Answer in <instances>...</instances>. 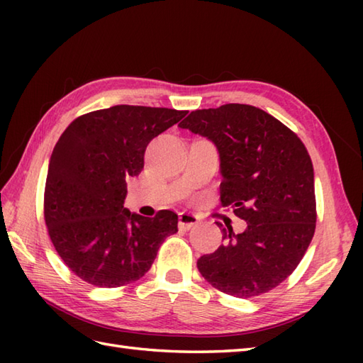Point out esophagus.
Listing matches in <instances>:
<instances>
[{
    "label": "esophagus",
    "instance_id": "34e87169",
    "mask_svg": "<svg viewBox=\"0 0 363 363\" xmlns=\"http://www.w3.org/2000/svg\"><path fill=\"white\" fill-rule=\"evenodd\" d=\"M195 225H198V217L195 213H191V212L179 213V228L181 229H190Z\"/></svg>",
    "mask_w": 363,
    "mask_h": 363
}]
</instances>
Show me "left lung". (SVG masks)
Wrapping results in <instances>:
<instances>
[{
    "label": "left lung",
    "instance_id": "left-lung-1",
    "mask_svg": "<svg viewBox=\"0 0 363 363\" xmlns=\"http://www.w3.org/2000/svg\"><path fill=\"white\" fill-rule=\"evenodd\" d=\"M182 129L207 137L220 152V199L246 221L223 228V243L196 265L215 289L237 298L273 290L295 272L317 223L313 165L301 138L250 104L190 112Z\"/></svg>",
    "mask_w": 363,
    "mask_h": 363
}]
</instances>
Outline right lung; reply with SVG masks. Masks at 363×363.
I'll list each match as a JSON object with an SVG mask.
<instances>
[{
	"mask_svg": "<svg viewBox=\"0 0 363 363\" xmlns=\"http://www.w3.org/2000/svg\"><path fill=\"white\" fill-rule=\"evenodd\" d=\"M187 111L120 104L81 115L54 146L43 215L64 264L95 287L140 279L157 250L177 233V215L148 218L123 207L126 179L140 174L146 146Z\"/></svg>",
	"mask_w": 363,
	"mask_h": 363,
	"instance_id": "add662e5",
	"label": "right lung"
}]
</instances>
